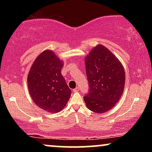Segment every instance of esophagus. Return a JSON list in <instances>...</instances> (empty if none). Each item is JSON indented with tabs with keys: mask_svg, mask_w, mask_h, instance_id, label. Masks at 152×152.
Instances as JSON below:
<instances>
[{
	"mask_svg": "<svg viewBox=\"0 0 152 152\" xmlns=\"http://www.w3.org/2000/svg\"><path fill=\"white\" fill-rule=\"evenodd\" d=\"M79 91H80V88L79 87H76L75 88L73 89V92H78Z\"/></svg>",
	"mask_w": 152,
	"mask_h": 152,
	"instance_id": "34e87169",
	"label": "esophagus"
}]
</instances>
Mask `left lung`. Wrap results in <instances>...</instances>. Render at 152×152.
I'll return each mask as SVG.
<instances>
[{"label": "left lung", "mask_w": 152, "mask_h": 152, "mask_svg": "<svg viewBox=\"0 0 152 152\" xmlns=\"http://www.w3.org/2000/svg\"><path fill=\"white\" fill-rule=\"evenodd\" d=\"M88 93L84 95L86 107L102 113L112 109L121 97L125 84L122 65L102 45L95 47L85 59Z\"/></svg>", "instance_id": "obj_1"}]
</instances>
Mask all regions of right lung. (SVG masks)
I'll use <instances>...</instances> for the list:
<instances>
[{
	"label": "right lung",
	"instance_id": "add662e5",
	"mask_svg": "<svg viewBox=\"0 0 152 152\" xmlns=\"http://www.w3.org/2000/svg\"><path fill=\"white\" fill-rule=\"evenodd\" d=\"M63 63L51 50L38 56L30 68L28 86L31 97L45 111L57 113L65 107L71 95L61 75Z\"/></svg>",
	"mask_w": 152,
	"mask_h": 152
}]
</instances>
